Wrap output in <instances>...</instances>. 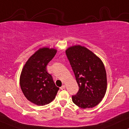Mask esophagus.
Returning a JSON list of instances; mask_svg holds the SVG:
<instances>
[{
	"label": "esophagus",
	"instance_id": "esophagus-1",
	"mask_svg": "<svg viewBox=\"0 0 129 129\" xmlns=\"http://www.w3.org/2000/svg\"><path fill=\"white\" fill-rule=\"evenodd\" d=\"M65 87H66V86H65V85H62V86H61V87H60V89H61V90H63V89H64Z\"/></svg>",
	"mask_w": 129,
	"mask_h": 129
}]
</instances>
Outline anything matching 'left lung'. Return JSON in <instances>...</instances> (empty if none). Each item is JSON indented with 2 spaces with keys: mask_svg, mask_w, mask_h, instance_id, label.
Listing matches in <instances>:
<instances>
[{
  "mask_svg": "<svg viewBox=\"0 0 129 129\" xmlns=\"http://www.w3.org/2000/svg\"><path fill=\"white\" fill-rule=\"evenodd\" d=\"M66 54L79 86L72 101L80 108H93L104 98L107 90L104 63L92 52L80 45L69 48Z\"/></svg>",
  "mask_w": 129,
  "mask_h": 129,
  "instance_id": "8db88e82",
  "label": "left lung"
}]
</instances>
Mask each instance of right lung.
I'll list each match as a JSON object with an SVG mask.
<instances>
[{
    "label": "right lung",
    "mask_w": 129,
    "mask_h": 129,
    "mask_svg": "<svg viewBox=\"0 0 129 129\" xmlns=\"http://www.w3.org/2000/svg\"><path fill=\"white\" fill-rule=\"evenodd\" d=\"M56 53L54 49H40L29 58L21 72V90L28 100L37 105L51 102L59 89L46 70V66Z\"/></svg>",
    "instance_id": "add662e5"
}]
</instances>
